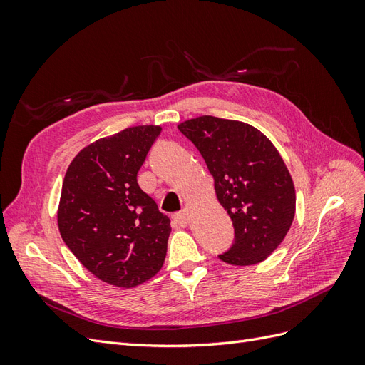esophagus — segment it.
Listing matches in <instances>:
<instances>
[{
	"label": "esophagus",
	"mask_w": 365,
	"mask_h": 365,
	"mask_svg": "<svg viewBox=\"0 0 365 365\" xmlns=\"http://www.w3.org/2000/svg\"><path fill=\"white\" fill-rule=\"evenodd\" d=\"M173 222L180 227H185L187 224H189V213L184 210V212H181V213L173 215Z\"/></svg>",
	"instance_id": "obj_1"
}]
</instances>
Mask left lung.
<instances>
[{"label":"left lung","instance_id":"8db88e82","mask_svg":"<svg viewBox=\"0 0 365 365\" xmlns=\"http://www.w3.org/2000/svg\"><path fill=\"white\" fill-rule=\"evenodd\" d=\"M178 129L212 173L215 193L233 220L236 240L219 259L250 267L268 259L288 235L295 216V187L272 141L244 121L201 115Z\"/></svg>","mask_w":365,"mask_h":365}]
</instances>
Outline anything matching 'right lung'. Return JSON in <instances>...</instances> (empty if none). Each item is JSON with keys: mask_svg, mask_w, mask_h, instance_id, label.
<instances>
[{"mask_svg": "<svg viewBox=\"0 0 365 365\" xmlns=\"http://www.w3.org/2000/svg\"><path fill=\"white\" fill-rule=\"evenodd\" d=\"M161 126L141 125L98 138L70 163L58 227L65 244L97 279L135 288L161 269L170 220L140 189L137 173Z\"/></svg>", "mask_w": 365, "mask_h": 365, "instance_id": "right-lung-1", "label": "right lung"}]
</instances>
